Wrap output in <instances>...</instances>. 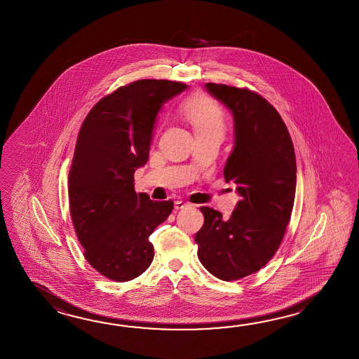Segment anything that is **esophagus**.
<instances>
[{
  "instance_id": "obj_1",
  "label": "esophagus",
  "mask_w": 359,
  "mask_h": 359,
  "mask_svg": "<svg viewBox=\"0 0 359 359\" xmlns=\"http://www.w3.org/2000/svg\"><path fill=\"white\" fill-rule=\"evenodd\" d=\"M187 203L183 202V201H176L175 203H174V207H175V210H182L184 207H187Z\"/></svg>"
}]
</instances>
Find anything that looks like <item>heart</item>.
<instances>
[{
	"instance_id": "1",
	"label": "heart",
	"mask_w": 359,
	"mask_h": 359,
	"mask_svg": "<svg viewBox=\"0 0 359 359\" xmlns=\"http://www.w3.org/2000/svg\"><path fill=\"white\" fill-rule=\"evenodd\" d=\"M184 118L197 138L216 137L222 140L226 132V117L219 103L207 95H194L182 106Z\"/></svg>"
}]
</instances>
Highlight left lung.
<instances>
[{
	"instance_id": "obj_1",
	"label": "left lung",
	"mask_w": 359,
	"mask_h": 359,
	"mask_svg": "<svg viewBox=\"0 0 359 359\" xmlns=\"http://www.w3.org/2000/svg\"><path fill=\"white\" fill-rule=\"evenodd\" d=\"M205 87L234 115V151L224 176L242 199L229 219L201 207L198 258L215 278L233 281L261 270L280 247L293 211L297 161L284 120L262 95L216 83Z\"/></svg>"
}]
</instances>
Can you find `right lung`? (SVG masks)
<instances>
[{
	"mask_svg": "<svg viewBox=\"0 0 359 359\" xmlns=\"http://www.w3.org/2000/svg\"><path fill=\"white\" fill-rule=\"evenodd\" d=\"M188 86L140 79L104 95L81 124L69 172V205L84 258L117 283L142 275L154 261L149 235L174 202L134 191V172L148 161L162 103Z\"/></svg>",
	"mask_w": 359,
	"mask_h": 359,
	"instance_id": "1",
	"label": "right lung"
}]
</instances>
